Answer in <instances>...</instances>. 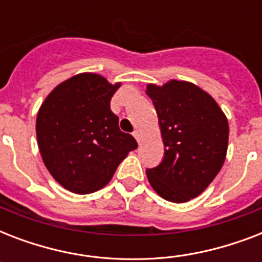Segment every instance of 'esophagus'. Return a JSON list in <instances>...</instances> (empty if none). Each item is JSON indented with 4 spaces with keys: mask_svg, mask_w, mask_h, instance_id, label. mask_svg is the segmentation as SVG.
Masks as SVG:
<instances>
[{
    "mask_svg": "<svg viewBox=\"0 0 262 262\" xmlns=\"http://www.w3.org/2000/svg\"><path fill=\"white\" fill-rule=\"evenodd\" d=\"M133 137H135V139L137 140V143H140V140H141V135H140L139 130L133 132Z\"/></svg>",
    "mask_w": 262,
    "mask_h": 262,
    "instance_id": "esophagus-1",
    "label": "esophagus"
}]
</instances>
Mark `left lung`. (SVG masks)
<instances>
[{
  "instance_id": "left-lung-1",
  "label": "left lung",
  "mask_w": 262,
  "mask_h": 262,
  "mask_svg": "<svg viewBox=\"0 0 262 262\" xmlns=\"http://www.w3.org/2000/svg\"><path fill=\"white\" fill-rule=\"evenodd\" d=\"M147 95L159 117L164 156L147 168L154 190L167 201L186 203L203 193L223 166L228 122L211 95L187 81L149 84Z\"/></svg>"
}]
</instances>
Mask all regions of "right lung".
Returning a JSON list of instances; mask_svg holds the SVG:
<instances>
[{
  "label": "right lung",
  "mask_w": 262,
  "mask_h": 262,
  "mask_svg": "<svg viewBox=\"0 0 262 262\" xmlns=\"http://www.w3.org/2000/svg\"><path fill=\"white\" fill-rule=\"evenodd\" d=\"M121 84L95 73L73 76L51 91L39 108L36 137L45 166L65 189L90 194L110 182L137 148L121 132L110 100Z\"/></svg>",
  "instance_id": "obj_1"
}]
</instances>
